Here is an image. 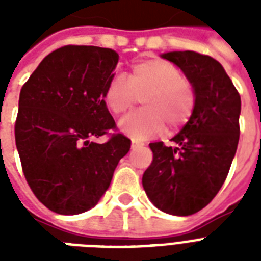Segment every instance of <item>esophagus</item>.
Masks as SVG:
<instances>
[{"instance_id":"1","label":"esophagus","mask_w":261,"mask_h":261,"mask_svg":"<svg viewBox=\"0 0 261 261\" xmlns=\"http://www.w3.org/2000/svg\"><path fill=\"white\" fill-rule=\"evenodd\" d=\"M143 143L139 142V141H135V139H133L131 141V149H137V147H142Z\"/></svg>"}]
</instances>
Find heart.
Wrapping results in <instances>:
<instances>
[{
	"label": "heart",
	"instance_id": "1",
	"mask_svg": "<svg viewBox=\"0 0 261 261\" xmlns=\"http://www.w3.org/2000/svg\"><path fill=\"white\" fill-rule=\"evenodd\" d=\"M141 101L143 110L119 122L123 134L146 139L168 130L181 128L196 106L194 83L176 65L163 58H149L131 66L127 80L115 77L104 90V101L111 114L122 115Z\"/></svg>",
	"mask_w": 261,
	"mask_h": 261
}]
</instances>
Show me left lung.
Returning <instances> with one entry per match:
<instances>
[{
  "label": "left lung",
  "instance_id": "8db88e82",
  "mask_svg": "<svg viewBox=\"0 0 261 261\" xmlns=\"http://www.w3.org/2000/svg\"><path fill=\"white\" fill-rule=\"evenodd\" d=\"M163 58L194 83L196 106L174 135L173 146L150 143L153 161L142 186L157 208L173 215L202 210L226 180L240 139L241 98L222 65L196 51H173Z\"/></svg>",
  "mask_w": 261,
  "mask_h": 261
}]
</instances>
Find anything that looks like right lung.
I'll use <instances>...</instances> for the list:
<instances>
[{
  "instance_id": "obj_1",
  "label": "right lung",
  "mask_w": 261,
  "mask_h": 261,
  "mask_svg": "<svg viewBox=\"0 0 261 261\" xmlns=\"http://www.w3.org/2000/svg\"><path fill=\"white\" fill-rule=\"evenodd\" d=\"M119 55L96 46H63L43 59L20 92L14 138L22 173L47 208L89 210L110 187L131 141L116 131L104 101ZM110 135L104 144L94 142Z\"/></svg>"
}]
</instances>
